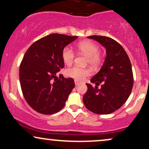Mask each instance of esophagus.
Returning <instances> with one entry per match:
<instances>
[{
  "label": "esophagus",
  "mask_w": 149,
  "mask_h": 149,
  "mask_svg": "<svg viewBox=\"0 0 149 149\" xmlns=\"http://www.w3.org/2000/svg\"><path fill=\"white\" fill-rule=\"evenodd\" d=\"M74 82H75V85H78L80 83V82L78 81V80H75Z\"/></svg>",
  "instance_id": "obj_1"
}]
</instances>
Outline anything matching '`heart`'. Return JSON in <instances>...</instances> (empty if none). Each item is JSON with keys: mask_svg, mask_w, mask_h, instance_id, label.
<instances>
[{"mask_svg": "<svg viewBox=\"0 0 149 149\" xmlns=\"http://www.w3.org/2000/svg\"><path fill=\"white\" fill-rule=\"evenodd\" d=\"M78 51L88 57L87 63L93 66H97L101 62L100 48L95 42L89 40L82 41L77 45ZM62 58L66 65H71L75 59V52L71 47H65L62 50ZM90 70L87 68H81L78 66H73L66 70V76L76 80H82L85 77L90 76Z\"/></svg>", "mask_w": 149, "mask_h": 149, "instance_id": "obj_1", "label": "heart"}]
</instances>
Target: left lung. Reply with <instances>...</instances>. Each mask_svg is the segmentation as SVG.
Wrapping results in <instances>:
<instances>
[{
    "label": "left lung",
    "instance_id": "obj_1",
    "mask_svg": "<svg viewBox=\"0 0 149 149\" xmlns=\"http://www.w3.org/2000/svg\"><path fill=\"white\" fill-rule=\"evenodd\" d=\"M106 48L107 57L100 71L88 84L83 100L85 107L97 114H109L120 109L130 95L134 78L131 62L120 44L109 37L91 36ZM102 84L101 88L97 87Z\"/></svg>",
    "mask_w": 149,
    "mask_h": 149
}]
</instances>
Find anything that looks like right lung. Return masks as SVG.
Instances as JSON below:
<instances>
[{
  "instance_id": "1",
  "label": "right lung",
  "mask_w": 149,
  "mask_h": 149,
  "mask_svg": "<svg viewBox=\"0 0 149 149\" xmlns=\"http://www.w3.org/2000/svg\"><path fill=\"white\" fill-rule=\"evenodd\" d=\"M78 36L52 33L29 47L19 66V81L24 97L36 111L45 115L62 109L73 88V78L56 73L64 67L62 50Z\"/></svg>"
}]
</instances>
